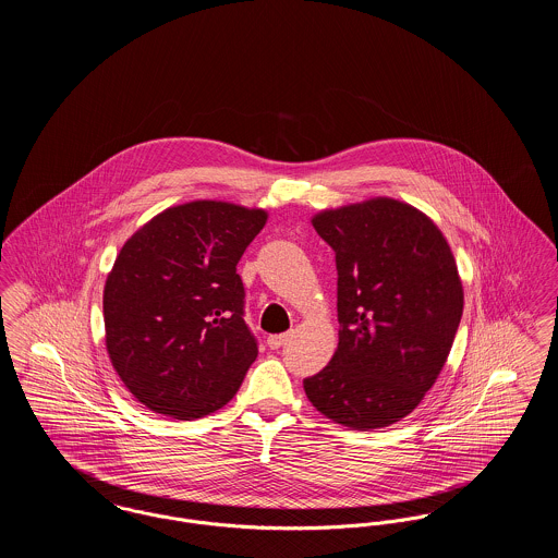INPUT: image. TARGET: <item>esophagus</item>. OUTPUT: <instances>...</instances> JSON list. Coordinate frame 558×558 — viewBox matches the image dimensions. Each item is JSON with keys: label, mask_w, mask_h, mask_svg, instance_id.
Here are the masks:
<instances>
[{"label": "esophagus", "mask_w": 558, "mask_h": 558, "mask_svg": "<svg viewBox=\"0 0 558 558\" xmlns=\"http://www.w3.org/2000/svg\"><path fill=\"white\" fill-rule=\"evenodd\" d=\"M291 337L292 332H282V335H271V337L267 339V345L271 347V349H278V347L287 345Z\"/></svg>", "instance_id": "34e87169"}]
</instances>
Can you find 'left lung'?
<instances>
[{"label": "left lung", "mask_w": 558, "mask_h": 558, "mask_svg": "<svg viewBox=\"0 0 558 558\" xmlns=\"http://www.w3.org/2000/svg\"><path fill=\"white\" fill-rule=\"evenodd\" d=\"M335 251L339 347L303 380L319 412L349 428L408 416L437 380L462 318L450 246L425 213L374 198L312 219Z\"/></svg>", "instance_id": "8db88e82"}]
</instances>
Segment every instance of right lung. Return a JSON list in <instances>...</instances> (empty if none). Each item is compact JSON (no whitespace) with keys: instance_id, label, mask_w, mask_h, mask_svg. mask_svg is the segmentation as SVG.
<instances>
[{"instance_id":"add662e5","label":"right lung","mask_w":558,"mask_h":558,"mask_svg":"<svg viewBox=\"0 0 558 558\" xmlns=\"http://www.w3.org/2000/svg\"><path fill=\"white\" fill-rule=\"evenodd\" d=\"M266 219L262 209L194 201L123 244L105 287L107 349L148 410L192 421L236 396L259 351L236 266Z\"/></svg>"}]
</instances>
